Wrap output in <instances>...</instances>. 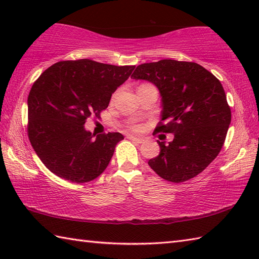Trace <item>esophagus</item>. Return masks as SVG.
Returning a JSON list of instances; mask_svg holds the SVG:
<instances>
[{
	"mask_svg": "<svg viewBox=\"0 0 259 259\" xmlns=\"http://www.w3.org/2000/svg\"><path fill=\"white\" fill-rule=\"evenodd\" d=\"M128 138H129L130 140H133V141L138 142V144H142V142L145 141L144 139H141V138H137V137H135V136H131V135H129V136H128Z\"/></svg>",
	"mask_w": 259,
	"mask_h": 259,
	"instance_id": "34e87169",
	"label": "esophagus"
}]
</instances>
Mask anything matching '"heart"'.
<instances>
[{"instance_id": "1", "label": "heart", "mask_w": 259, "mask_h": 259, "mask_svg": "<svg viewBox=\"0 0 259 259\" xmlns=\"http://www.w3.org/2000/svg\"><path fill=\"white\" fill-rule=\"evenodd\" d=\"M133 128H134L135 130H138V129H139V126H138V125H135V126H133Z\"/></svg>"}]
</instances>
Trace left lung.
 Returning <instances> with one entry per match:
<instances>
[{"mask_svg":"<svg viewBox=\"0 0 259 259\" xmlns=\"http://www.w3.org/2000/svg\"><path fill=\"white\" fill-rule=\"evenodd\" d=\"M131 78L155 84L161 96V120L155 133L174 134L148 164L164 180L183 183L199 175L218 156L232 120L224 88L195 62L160 60L136 68Z\"/></svg>","mask_w":259,"mask_h":259,"instance_id":"1","label":"left lung"}]
</instances>
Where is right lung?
Returning <instances> with one entry per match:
<instances>
[{"instance_id":"right-lung-1","label":"right lung","mask_w":259,"mask_h":259,"mask_svg":"<svg viewBox=\"0 0 259 259\" xmlns=\"http://www.w3.org/2000/svg\"><path fill=\"white\" fill-rule=\"evenodd\" d=\"M134 69L81 59L54 63L38 76L27 98V135L51 172L83 184L106 170L123 136H96L84 123L90 117L100 118L112 93Z\"/></svg>"}]
</instances>
